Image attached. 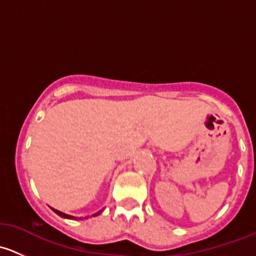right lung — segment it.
<instances>
[{"instance_id":"add662e5","label":"right lung","mask_w":256,"mask_h":256,"mask_svg":"<svg viewBox=\"0 0 256 256\" xmlns=\"http://www.w3.org/2000/svg\"><path fill=\"white\" fill-rule=\"evenodd\" d=\"M52 210L54 212V213L56 214H58L59 216H62V218H66V219H74V220H76V219H82V218H76V216H69V214H66V213H63V212H60V210H58V209H54V208H52ZM102 210H100V212H98V213H95V214H92V216H99L100 213H102Z\"/></svg>"}]
</instances>
